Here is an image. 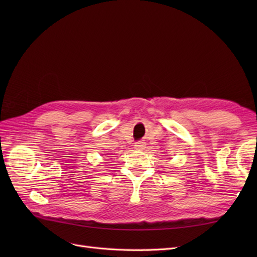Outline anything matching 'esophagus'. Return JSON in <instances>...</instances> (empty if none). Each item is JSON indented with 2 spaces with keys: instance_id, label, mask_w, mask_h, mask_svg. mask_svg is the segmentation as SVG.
<instances>
[{
  "instance_id": "esophagus-1",
  "label": "esophagus",
  "mask_w": 257,
  "mask_h": 257,
  "mask_svg": "<svg viewBox=\"0 0 257 257\" xmlns=\"http://www.w3.org/2000/svg\"><path fill=\"white\" fill-rule=\"evenodd\" d=\"M134 147H135V149H137V150H143V149H145L146 143L144 141H139V142L135 143Z\"/></svg>"
}]
</instances>
